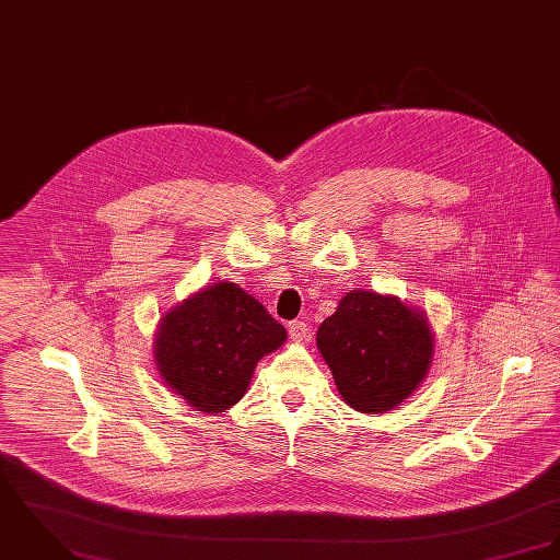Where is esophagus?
Returning <instances> with one entry per match:
<instances>
[{
  "instance_id": "1",
  "label": "esophagus",
  "mask_w": 560,
  "mask_h": 560,
  "mask_svg": "<svg viewBox=\"0 0 560 560\" xmlns=\"http://www.w3.org/2000/svg\"><path fill=\"white\" fill-rule=\"evenodd\" d=\"M290 337L296 343H307L311 339V328L305 322H290Z\"/></svg>"
}]
</instances>
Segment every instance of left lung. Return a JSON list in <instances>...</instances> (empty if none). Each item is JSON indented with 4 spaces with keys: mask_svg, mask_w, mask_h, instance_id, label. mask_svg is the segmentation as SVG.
<instances>
[{
    "mask_svg": "<svg viewBox=\"0 0 560 560\" xmlns=\"http://www.w3.org/2000/svg\"><path fill=\"white\" fill-rule=\"evenodd\" d=\"M317 350L339 395L361 412H386L425 377L434 337L419 311L395 296L354 290L319 324Z\"/></svg>",
    "mask_w": 560,
    "mask_h": 560,
    "instance_id": "left-lung-1",
    "label": "left lung"
}]
</instances>
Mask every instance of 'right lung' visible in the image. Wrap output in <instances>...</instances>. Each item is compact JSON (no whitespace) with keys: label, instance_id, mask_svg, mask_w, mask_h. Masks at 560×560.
<instances>
[{"label":"right lung","instance_id":"right-lung-1","mask_svg":"<svg viewBox=\"0 0 560 560\" xmlns=\"http://www.w3.org/2000/svg\"><path fill=\"white\" fill-rule=\"evenodd\" d=\"M285 341V328L236 283H217L170 311L156 335L165 384L201 412L232 408L257 361Z\"/></svg>","mask_w":560,"mask_h":560}]
</instances>
